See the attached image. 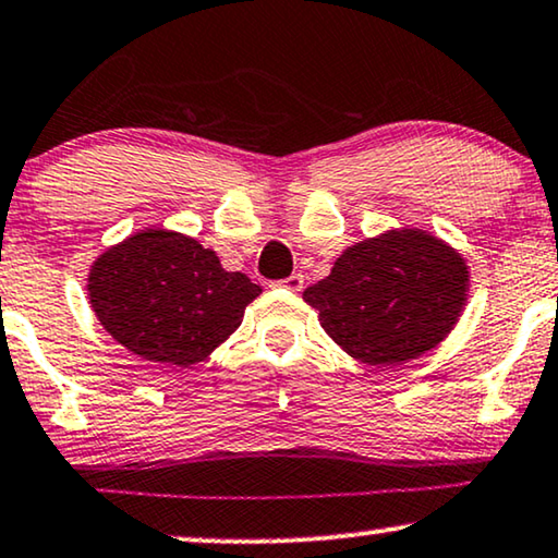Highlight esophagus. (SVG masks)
<instances>
[{
	"label": "esophagus",
	"instance_id": "1",
	"mask_svg": "<svg viewBox=\"0 0 558 558\" xmlns=\"http://www.w3.org/2000/svg\"><path fill=\"white\" fill-rule=\"evenodd\" d=\"M302 284H305V279H302V274H292V277H287V279H279V281H274L271 287L289 289V292H300Z\"/></svg>",
	"mask_w": 558,
	"mask_h": 558
}]
</instances>
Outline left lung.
<instances>
[{
    "label": "left lung",
    "instance_id": "1",
    "mask_svg": "<svg viewBox=\"0 0 558 558\" xmlns=\"http://www.w3.org/2000/svg\"><path fill=\"white\" fill-rule=\"evenodd\" d=\"M461 253L417 228L387 230L345 248L302 300L325 332L368 366H400L436 349L466 305Z\"/></svg>",
    "mask_w": 558,
    "mask_h": 558
}]
</instances>
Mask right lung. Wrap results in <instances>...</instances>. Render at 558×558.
I'll list each match as a JSON object with an SVG mask.
<instances>
[{"instance_id":"1","label":"right lung","mask_w":558,"mask_h":558,"mask_svg":"<svg viewBox=\"0 0 558 558\" xmlns=\"http://www.w3.org/2000/svg\"><path fill=\"white\" fill-rule=\"evenodd\" d=\"M86 292L114 341L146 361L184 368L228 341L262 287L222 269L217 253L194 238L148 228L92 264Z\"/></svg>"}]
</instances>
